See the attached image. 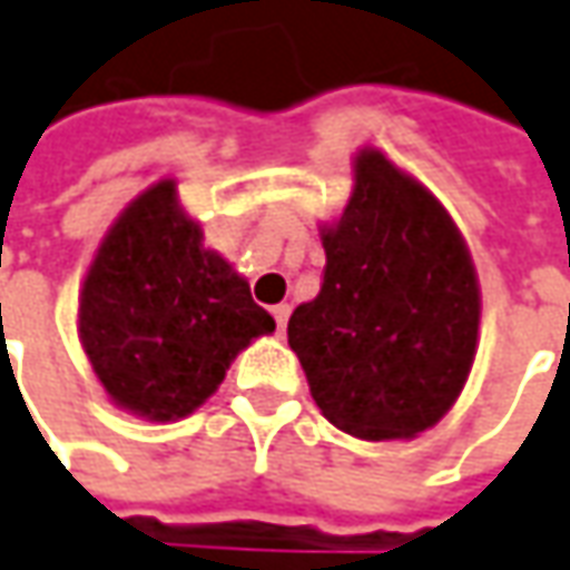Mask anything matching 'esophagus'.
Wrapping results in <instances>:
<instances>
[{
	"instance_id": "esophagus-1",
	"label": "esophagus",
	"mask_w": 570,
	"mask_h": 570,
	"mask_svg": "<svg viewBox=\"0 0 570 570\" xmlns=\"http://www.w3.org/2000/svg\"><path fill=\"white\" fill-rule=\"evenodd\" d=\"M271 315H274V321H277V334H284L286 321H289V305H274V308H271Z\"/></svg>"
}]
</instances>
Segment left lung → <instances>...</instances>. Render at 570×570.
I'll list each match as a JSON object with an SVG mask.
<instances>
[{"label": "left lung", "instance_id": "obj_1", "mask_svg": "<svg viewBox=\"0 0 570 570\" xmlns=\"http://www.w3.org/2000/svg\"><path fill=\"white\" fill-rule=\"evenodd\" d=\"M321 243V293L286 324L312 399L350 436L412 440L455 405L478 355L480 284L462 230L415 174L365 146Z\"/></svg>", "mask_w": 570, "mask_h": 570}]
</instances>
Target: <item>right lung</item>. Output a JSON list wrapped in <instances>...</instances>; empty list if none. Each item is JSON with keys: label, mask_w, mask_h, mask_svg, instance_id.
<instances>
[{"label": "right lung", "mask_w": 570, "mask_h": 570, "mask_svg": "<svg viewBox=\"0 0 570 570\" xmlns=\"http://www.w3.org/2000/svg\"><path fill=\"white\" fill-rule=\"evenodd\" d=\"M274 317L215 249L165 177L124 205L92 253L77 299V336L106 396L130 415H193Z\"/></svg>", "instance_id": "right-lung-1"}]
</instances>
